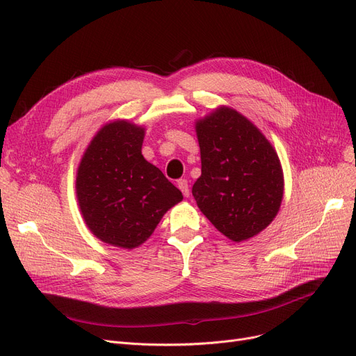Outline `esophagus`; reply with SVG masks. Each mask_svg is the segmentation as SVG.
<instances>
[{"mask_svg":"<svg viewBox=\"0 0 356 356\" xmlns=\"http://www.w3.org/2000/svg\"><path fill=\"white\" fill-rule=\"evenodd\" d=\"M177 186H179V189L181 191V193L188 197L189 195H191V189H189V183H188V180L186 179H180V180H177Z\"/></svg>","mask_w":356,"mask_h":356,"instance_id":"34e87169","label":"esophagus"}]
</instances>
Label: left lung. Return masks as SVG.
Wrapping results in <instances>:
<instances>
[{"label": "left lung", "mask_w": 356, "mask_h": 356, "mask_svg": "<svg viewBox=\"0 0 356 356\" xmlns=\"http://www.w3.org/2000/svg\"><path fill=\"white\" fill-rule=\"evenodd\" d=\"M202 175L192 193L199 209L229 239L266 229L283 199V172L268 140L239 112L220 108L196 124Z\"/></svg>", "instance_id": "1"}]
</instances>
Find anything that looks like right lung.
Wrapping results in <instances>:
<instances>
[{"mask_svg":"<svg viewBox=\"0 0 356 356\" xmlns=\"http://www.w3.org/2000/svg\"><path fill=\"white\" fill-rule=\"evenodd\" d=\"M144 129L127 121L105 125L78 168L76 193L88 228L114 247L133 250L154 232L183 196L141 154Z\"/></svg>","mask_w":356,"mask_h":356,"instance_id":"obj_1","label":"right lung"}]
</instances>
